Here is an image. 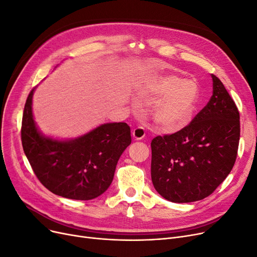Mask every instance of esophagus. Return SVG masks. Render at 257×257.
<instances>
[{"label":"esophagus","mask_w":257,"mask_h":257,"mask_svg":"<svg viewBox=\"0 0 257 257\" xmlns=\"http://www.w3.org/2000/svg\"><path fill=\"white\" fill-rule=\"evenodd\" d=\"M132 137H134L135 140H142L145 137V130L142 127L136 128L134 131H132Z\"/></svg>","instance_id":"1"}]
</instances>
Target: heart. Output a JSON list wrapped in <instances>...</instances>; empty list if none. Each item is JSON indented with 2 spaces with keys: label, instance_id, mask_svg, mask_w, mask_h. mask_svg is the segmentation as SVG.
I'll list each match as a JSON object with an SVG mask.
<instances>
[{
  "label": "heart",
  "instance_id": "b5f03b06",
  "mask_svg": "<svg viewBox=\"0 0 257 257\" xmlns=\"http://www.w3.org/2000/svg\"><path fill=\"white\" fill-rule=\"evenodd\" d=\"M141 93L163 96L151 110V119L161 130H180L193 119L199 99V88L195 81L177 75L158 76L145 80Z\"/></svg>",
  "mask_w": 257,
  "mask_h": 257
}]
</instances>
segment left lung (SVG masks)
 Listing matches in <instances>:
<instances>
[{"label": "left lung", "mask_w": 257, "mask_h": 257, "mask_svg": "<svg viewBox=\"0 0 257 257\" xmlns=\"http://www.w3.org/2000/svg\"><path fill=\"white\" fill-rule=\"evenodd\" d=\"M213 95L189 125L151 141V180L166 200L187 203L210 196L231 173L240 137L239 112L212 74Z\"/></svg>", "instance_id": "obj_1"}]
</instances>
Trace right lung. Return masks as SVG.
Listing matches in <instances>:
<instances>
[{
  "instance_id": "1",
  "label": "right lung",
  "mask_w": 257,
  "mask_h": 257,
  "mask_svg": "<svg viewBox=\"0 0 257 257\" xmlns=\"http://www.w3.org/2000/svg\"><path fill=\"white\" fill-rule=\"evenodd\" d=\"M26 99L21 140L24 154L39 181L55 195L91 200L109 188L121 154L131 144L126 122H107L73 140H55L38 130L33 95Z\"/></svg>"
}]
</instances>
